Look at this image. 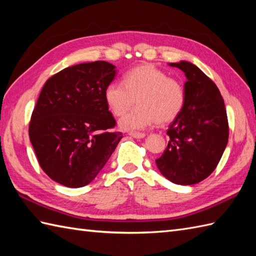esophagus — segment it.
Returning <instances> with one entry per match:
<instances>
[{
    "label": "esophagus",
    "instance_id": "1",
    "mask_svg": "<svg viewBox=\"0 0 256 256\" xmlns=\"http://www.w3.org/2000/svg\"><path fill=\"white\" fill-rule=\"evenodd\" d=\"M145 133H138V132H131L130 133V136H132L134 138H145Z\"/></svg>",
    "mask_w": 256,
    "mask_h": 256
}]
</instances>
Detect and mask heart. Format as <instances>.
Returning <instances> with one entry per match:
<instances>
[{
    "label": "heart",
    "mask_w": 256,
    "mask_h": 256,
    "mask_svg": "<svg viewBox=\"0 0 256 256\" xmlns=\"http://www.w3.org/2000/svg\"><path fill=\"white\" fill-rule=\"evenodd\" d=\"M104 99L114 116H123L138 101V106L120 120L124 131H140L153 124L172 121L184 103V90L176 79L152 64L130 70L121 82L108 84Z\"/></svg>",
    "instance_id": "obj_1"
}]
</instances>
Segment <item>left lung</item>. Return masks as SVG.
<instances>
[{
	"label": "left lung",
	"mask_w": 256,
	"mask_h": 256,
	"mask_svg": "<svg viewBox=\"0 0 256 256\" xmlns=\"http://www.w3.org/2000/svg\"><path fill=\"white\" fill-rule=\"evenodd\" d=\"M170 66L186 76L184 103L168 128L166 150L155 162L168 180L194 184L216 170L226 148V111L218 86L196 64L182 60Z\"/></svg>",
	"instance_id": "8db88e82"
}]
</instances>
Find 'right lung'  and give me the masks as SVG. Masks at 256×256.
Wrapping results in <instances>:
<instances>
[{
    "mask_svg": "<svg viewBox=\"0 0 256 256\" xmlns=\"http://www.w3.org/2000/svg\"><path fill=\"white\" fill-rule=\"evenodd\" d=\"M116 66L94 62L64 68L46 81L30 123V140L42 170L70 188L90 184L122 138L104 90Z\"/></svg>",
    "mask_w": 256,
    "mask_h": 256,
    "instance_id": "1",
    "label": "right lung"
}]
</instances>
